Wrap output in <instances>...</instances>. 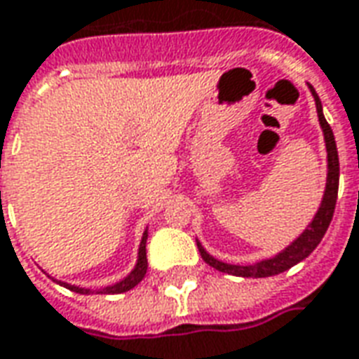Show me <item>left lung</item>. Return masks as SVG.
I'll return each instance as SVG.
<instances>
[{
    "label": "left lung",
    "mask_w": 359,
    "mask_h": 359,
    "mask_svg": "<svg viewBox=\"0 0 359 359\" xmlns=\"http://www.w3.org/2000/svg\"><path fill=\"white\" fill-rule=\"evenodd\" d=\"M311 95L315 99V107H317V116H319L320 130H323V136H325V145H327V187H325V194H323V200H320L319 210L315 217L311 219V223L305 227V231L297 237V239L290 243L284 250H280L278 255H274L272 258H266V260H260V262H255V264H227V262H222L214 258L208 250L202 247V243H198V250L204 258L205 264H210L215 270L219 272H225V274L239 276V278H268V276L282 274L285 270H290L292 266H295L297 262H302L303 258H307L317 249V245L320 243V239L325 237L328 225H330V219H332V214H334V205H337V196H338V177H340V163H338V151H337V142H334V134L328 126L327 118L323 114V104H320L319 95L315 93V89L311 87Z\"/></svg>",
    "instance_id": "1"
}]
</instances>
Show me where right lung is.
Here are the masks:
<instances>
[{"label": "right lung", "instance_id": "1", "mask_svg": "<svg viewBox=\"0 0 359 359\" xmlns=\"http://www.w3.org/2000/svg\"><path fill=\"white\" fill-rule=\"evenodd\" d=\"M145 243H147V229L144 231L142 235V243H140V249H137V262L134 270L130 272V274L124 278V280H120L116 284L112 285H107V287H101V290H89V287H79V285H72V284H66V282H60V280H54L57 282L60 285H64L67 290H72L75 293H83V295H89V293H104V295H114V293H124V292H130L132 287H136L142 280H144L145 272H147V257H145Z\"/></svg>", "mask_w": 359, "mask_h": 359}]
</instances>
